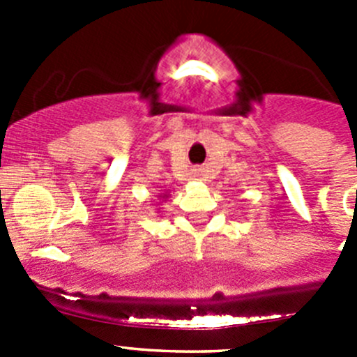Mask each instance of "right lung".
I'll return each instance as SVG.
<instances>
[{
    "label": "right lung",
    "mask_w": 357,
    "mask_h": 357,
    "mask_svg": "<svg viewBox=\"0 0 357 357\" xmlns=\"http://www.w3.org/2000/svg\"><path fill=\"white\" fill-rule=\"evenodd\" d=\"M157 199H169V192H164V193H160V195H157Z\"/></svg>",
    "instance_id": "add662e5"
}]
</instances>
